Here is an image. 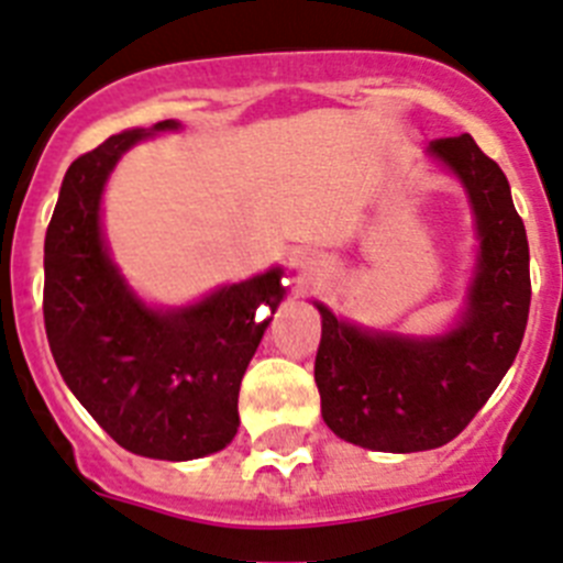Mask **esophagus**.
I'll use <instances>...</instances> for the list:
<instances>
[{
	"instance_id": "obj_1",
	"label": "esophagus",
	"mask_w": 563,
	"mask_h": 563,
	"mask_svg": "<svg viewBox=\"0 0 563 563\" xmlns=\"http://www.w3.org/2000/svg\"><path fill=\"white\" fill-rule=\"evenodd\" d=\"M288 266H291V269L297 272V277H302V280H317V277L328 269V257L322 255V252L311 250V246H300V250H294L291 255H288Z\"/></svg>"
}]
</instances>
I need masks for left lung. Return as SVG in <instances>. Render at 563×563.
Instances as JSON below:
<instances>
[{
  "mask_svg": "<svg viewBox=\"0 0 563 563\" xmlns=\"http://www.w3.org/2000/svg\"><path fill=\"white\" fill-rule=\"evenodd\" d=\"M468 194L477 266L457 322L438 336L367 331L322 313L317 378L336 438L373 452H427L457 438L519 353L530 311V250L503 168L468 134L429 143Z\"/></svg>",
  "mask_w": 563,
  "mask_h": 563,
  "instance_id": "left-lung-1",
  "label": "left lung"
}]
</instances>
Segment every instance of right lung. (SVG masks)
I'll return each instance as SVG.
<instances>
[{"label":"right lung","mask_w":563,"mask_h":563,"mask_svg":"<svg viewBox=\"0 0 563 563\" xmlns=\"http://www.w3.org/2000/svg\"><path fill=\"white\" fill-rule=\"evenodd\" d=\"M154 129L109 136L69 165L44 238V328L60 376L131 454L196 460L238 432V393L280 306L283 269L221 286L181 308H154L111 261L100 227L109 174Z\"/></svg>","instance_id":"1"}]
</instances>
